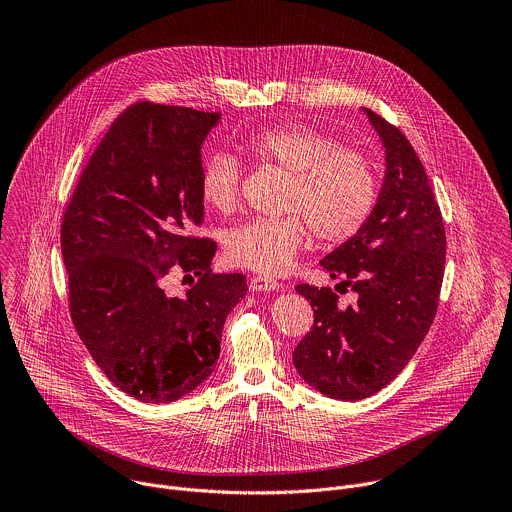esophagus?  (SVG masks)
Returning <instances> with one entry per match:
<instances>
[{
  "instance_id": "34e87169",
  "label": "esophagus",
  "mask_w": 512,
  "mask_h": 512,
  "mask_svg": "<svg viewBox=\"0 0 512 512\" xmlns=\"http://www.w3.org/2000/svg\"><path fill=\"white\" fill-rule=\"evenodd\" d=\"M279 287H281V283H277L271 277H261V275L251 277V289L253 291H277Z\"/></svg>"
}]
</instances>
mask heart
Listing matches in <instances>:
<instances>
[{
	"instance_id": "1",
	"label": "heart",
	"mask_w": 512,
	"mask_h": 512,
	"mask_svg": "<svg viewBox=\"0 0 512 512\" xmlns=\"http://www.w3.org/2000/svg\"><path fill=\"white\" fill-rule=\"evenodd\" d=\"M247 154L261 166L289 174L277 218H249L225 237L231 263L279 275L306 247L310 229L324 245L352 239L375 210L379 180L373 160L356 145L310 123H281L245 139ZM200 198L216 212H231L241 198V164L214 152L200 172Z\"/></svg>"
}]
</instances>
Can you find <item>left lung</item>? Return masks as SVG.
I'll return each mask as SVG.
<instances>
[{
  "label": "left lung",
  "instance_id": "obj_1",
  "mask_svg": "<svg viewBox=\"0 0 512 512\" xmlns=\"http://www.w3.org/2000/svg\"><path fill=\"white\" fill-rule=\"evenodd\" d=\"M383 139L385 184L373 214L320 265L358 296L338 306L330 287H296L314 308V326L294 350L302 379L332 399L360 401L387 387L425 338L440 302L446 227L425 168L409 139L364 109Z\"/></svg>",
  "mask_w": 512,
  "mask_h": 512
}]
</instances>
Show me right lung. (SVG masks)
<instances>
[{"mask_svg":"<svg viewBox=\"0 0 512 512\" xmlns=\"http://www.w3.org/2000/svg\"><path fill=\"white\" fill-rule=\"evenodd\" d=\"M221 113L139 101L109 127L60 227L68 308L107 379L143 403H170L214 371L243 273H212L216 243L198 237L200 145ZM172 268L199 279L163 294Z\"/></svg>","mask_w":512,"mask_h":512,"instance_id":"add662e5","label":"right lung"}]
</instances>
